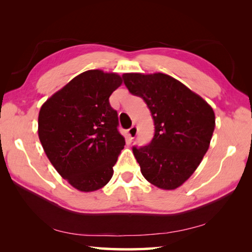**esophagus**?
Returning a JSON list of instances; mask_svg holds the SVG:
<instances>
[{"mask_svg":"<svg viewBox=\"0 0 252 252\" xmlns=\"http://www.w3.org/2000/svg\"><path fill=\"white\" fill-rule=\"evenodd\" d=\"M137 134V127L135 126H132L129 130H127V135H129V137L131 138H134Z\"/></svg>","mask_w":252,"mask_h":252,"instance_id":"34e87169","label":"esophagus"}]
</instances>
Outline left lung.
<instances>
[{
    "label": "left lung",
    "mask_w": 252,
    "mask_h": 252,
    "mask_svg": "<svg viewBox=\"0 0 252 252\" xmlns=\"http://www.w3.org/2000/svg\"><path fill=\"white\" fill-rule=\"evenodd\" d=\"M123 82L152 112L155 134L146 146L133 147L149 183L175 189L195 172L215 131V111L199 95L164 73H125Z\"/></svg>",
    "instance_id": "obj_1"
}]
</instances>
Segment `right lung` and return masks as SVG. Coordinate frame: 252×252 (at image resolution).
<instances>
[{
	"label": "right lung",
	"mask_w": 252,
	"mask_h": 252,
	"mask_svg": "<svg viewBox=\"0 0 252 252\" xmlns=\"http://www.w3.org/2000/svg\"><path fill=\"white\" fill-rule=\"evenodd\" d=\"M121 83L117 73L84 71L41 107L40 142L57 172L78 190H97L108 183L126 145L109 104Z\"/></svg>",
	"instance_id": "1"
}]
</instances>
